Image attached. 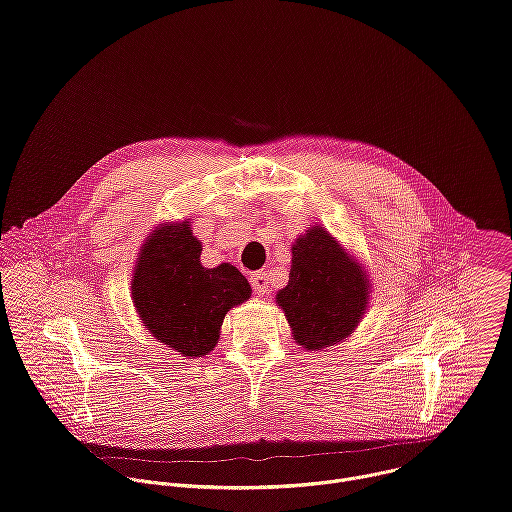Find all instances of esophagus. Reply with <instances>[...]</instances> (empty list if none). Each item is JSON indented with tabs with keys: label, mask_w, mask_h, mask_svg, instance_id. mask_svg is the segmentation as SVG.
I'll use <instances>...</instances> for the list:
<instances>
[{
	"label": "esophagus",
	"mask_w": 512,
	"mask_h": 512,
	"mask_svg": "<svg viewBox=\"0 0 512 512\" xmlns=\"http://www.w3.org/2000/svg\"><path fill=\"white\" fill-rule=\"evenodd\" d=\"M251 285H253V291L261 298V296H267L271 291V285H269V275L265 271H257L253 273L251 277Z\"/></svg>",
	"instance_id": "obj_1"
}]
</instances>
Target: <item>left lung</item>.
Returning a JSON list of instances; mask_svg holds the SVG:
<instances>
[{"label": "left lung", "mask_w": 512, "mask_h": 512, "mask_svg": "<svg viewBox=\"0 0 512 512\" xmlns=\"http://www.w3.org/2000/svg\"><path fill=\"white\" fill-rule=\"evenodd\" d=\"M371 291L364 263L322 225H312L291 245L289 281L275 302L298 346L326 352L358 328Z\"/></svg>", "instance_id": "8db88e82"}]
</instances>
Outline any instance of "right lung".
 I'll return each instance as SVG.
<instances>
[{"label":"right lung","instance_id":"1","mask_svg":"<svg viewBox=\"0 0 512 512\" xmlns=\"http://www.w3.org/2000/svg\"><path fill=\"white\" fill-rule=\"evenodd\" d=\"M190 218L158 225L145 237L131 277L133 308L158 342L198 358L214 350L229 310L251 298V285L231 263L204 267Z\"/></svg>","mask_w":512,"mask_h":512}]
</instances>
